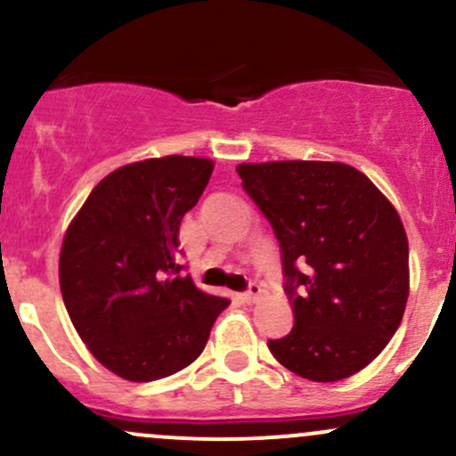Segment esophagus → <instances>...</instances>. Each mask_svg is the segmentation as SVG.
<instances>
[{
	"instance_id": "obj_1",
	"label": "esophagus",
	"mask_w": 456,
	"mask_h": 456,
	"mask_svg": "<svg viewBox=\"0 0 456 456\" xmlns=\"http://www.w3.org/2000/svg\"><path fill=\"white\" fill-rule=\"evenodd\" d=\"M261 294H264V289H261V285H257V282H250L248 289H246L244 294H242V300L248 302V305H250V302L259 300Z\"/></svg>"
}]
</instances>
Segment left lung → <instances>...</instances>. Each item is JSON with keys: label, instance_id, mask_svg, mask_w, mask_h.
Segmentation results:
<instances>
[{"label": "left lung", "instance_id": "1", "mask_svg": "<svg viewBox=\"0 0 456 456\" xmlns=\"http://www.w3.org/2000/svg\"><path fill=\"white\" fill-rule=\"evenodd\" d=\"M246 195L281 246L294 328L268 341L291 373L338 381L373 362L399 328L410 248L392 203L343 162L240 165Z\"/></svg>", "mask_w": 456, "mask_h": 456}]
</instances>
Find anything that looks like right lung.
I'll list each match as a JSON object with an SVG mask.
<instances>
[{"mask_svg": "<svg viewBox=\"0 0 456 456\" xmlns=\"http://www.w3.org/2000/svg\"><path fill=\"white\" fill-rule=\"evenodd\" d=\"M212 160L165 156L109 174L68 227L60 287L70 322L98 362L128 381L169 378L195 362L227 297L182 274L180 223Z\"/></svg>", "mask_w": 456, "mask_h": 456, "instance_id": "obj_1", "label": "right lung"}]
</instances>
